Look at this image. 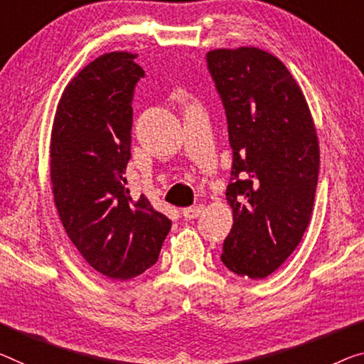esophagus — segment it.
Segmentation results:
<instances>
[{
  "label": "esophagus",
  "instance_id": "esophagus-1",
  "mask_svg": "<svg viewBox=\"0 0 364 364\" xmlns=\"http://www.w3.org/2000/svg\"><path fill=\"white\" fill-rule=\"evenodd\" d=\"M203 211H205L203 205H195V206H188V208H183L182 215L186 220H195V218H198Z\"/></svg>",
  "mask_w": 364,
  "mask_h": 364
}]
</instances>
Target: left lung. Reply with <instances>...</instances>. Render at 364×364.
<instances>
[{"instance_id":"1","label":"left lung","mask_w":364,"mask_h":364,"mask_svg":"<svg viewBox=\"0 0 364 364\" xmlns=\"http://www.w3.org/2000/svg\"><path fill=\"white\" fill-rule=\"evenodd\" d=\"M208 70L226 109L232 228L221 260L262 279L293 254L309 226L318 177V138L303 91L275 55L257 47L215 48Z\"/></svg>"}]
</instances>
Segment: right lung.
<instances>
[{
	"label": "right lung",
	"mask_w": 364,
	"mask_h": 364,
	"mask_svg": "<svg viewBox=\"0 0 364 364\" xmlns=\"http://www.w3.org/2000/svg\"><path fill=\"white\" fill-rule=\"evenodd\" d=\"M136 53L110 52L66 85L50 136V178L61 225L105 278L130 279L158 260L172 223L125 178L133 89L144 77Z\"/></svg>",
	"instance_id": "add662e5"
}]
</instances>
